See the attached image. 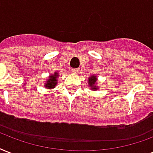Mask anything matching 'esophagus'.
Here are the masks:
<instances>
[{
	"label": "esophagus",
	"instance_id": "1",
	"mask_svg": "<svg viewBox=\"0 0 153 153\" xmlns=\"http://www.w3.org/2000/svg\"><path fill=\"white\" fill-rule=\"evenodd\" d=\"M72 72H73V73H74V74H79V72H80V69L79 68H76V69H73V70H72Z\"/></svg>",
	"mask_w": 153,
	"mask_h": 153
}]
</instances>
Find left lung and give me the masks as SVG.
<instances>
[{
	"label": "left lung",
	"instance_id": "1",
	"mask_svg": "<svg viewBox=\"0 0 153 153\" xmlns=\"http://www.w3.org/2000/svg\"><path fill=\"white\" fill-rule=\"evenodd\" d=\"M96 81H97V77L95 75H91V77H89V79H88V84H89V87H91V90H98V87L95 86V83H96Z\"/></svg>",
	"mask_w": 153,
	"mask_h": 153
}]
</instances>
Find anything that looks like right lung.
<instances>
[{
    "instance_id": "1",
    "label": "right lung",
    "mask_w": 153,
    "mask_h": 153,
    "mask_svg": "<svg viewBox=\"0 0 153 153\" xmlns=\"http://www.w3.org/2000/svg\"><path fill=\"white\" fill-rule=\"evenodd\" d=\"M59 75L58 72H55L53 73V74H51L47 81L45 82V85L44 87L45 88H48V89H52V88H54L56 87V85L58 84V77Z\"/></svg>"
}]
</instances>
